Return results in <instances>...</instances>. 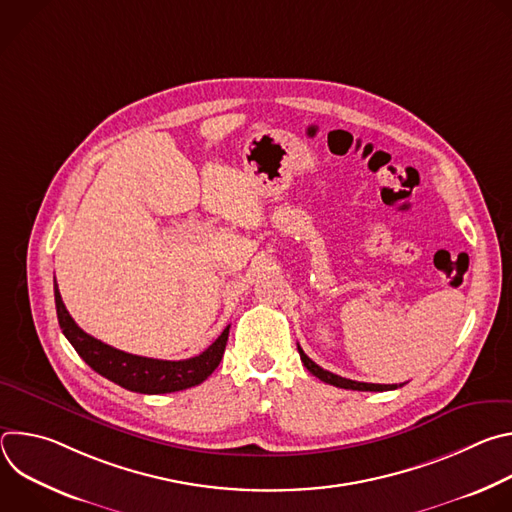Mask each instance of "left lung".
I'll list each match as a JSON object with an SVG mask.
<instances>
[{
  "label": "left lung",
  "mask_w": 512,
  "mask_h": 512,
  "mask_svg": "<svg viewBox=\"0 0 512 512\" xmlns=\"http://www.w3.org/2000/svg\"><path fill=\"white\" fill-rule=\"evenodd\" d=\"M298 352H300V358L304 362V367L314 375L318 377L320 381L328 383V385H334V387H340V389H350V391H393L397 387H403L405 383L401 385H375V383H358V381H350V379H344V377H338L330 371H324L322 367H318V364L302 350V346L298 344Z\"/></svg>",
  "instance_id": "1"
}]
</instances>
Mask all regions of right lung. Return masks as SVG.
I'll use <instances>...</instances> for the list:
<instances>
[{"label":"right lung","instance_id":"add662e5","mask_svg":"<svg viewBox=\"0 0 512 512\" xmlns=\"http://www.w3.org/2000/svg\"><path fill=\"white\" fill-rule=\"evenodd\" d=\"M54 302H56V316L62 334L79 352V356L89 364L93 371L101 377L117 383L119 387L143 395H160V393H174L184 391L190 387L200 385L206 381L212 371L221 364L225 346L229 340V328L223 330L204 352L186 360H158V358H145L137 354H129L117 350L85 330L77 326V322L70 318L68 310L62 304L58 285L54 283Z\"/></svg>","mask_w":512,"mask_h":512}]
</instances>
